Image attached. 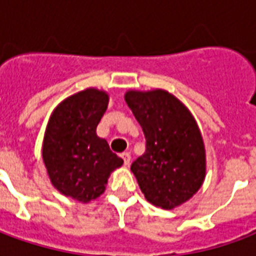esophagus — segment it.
Instances as JSON below:
<instances>
[{
	"mask_svg": "<svg viewBox=\"0 0 256 256\" xmlns=\"http://www.w3.org/2000/svg\"><path fill=\"white\" fill-rule=\"evenodd\" d=\"M120 156H122V159H123V162H124V164H126V166H128V164H130V160H132V155H130L128 152H123Z\"/></svg>",
	"mask_w": 256,
	"mask_h": 256,
	"instance_id": "1",
	"label": "esophagus"
}]
</instances>
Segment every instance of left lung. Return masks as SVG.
Instances as JSON below:
<instances>
[{"mask_svg":"<svg viewBox=\"0 0 256 256\" xmlns=\"http://www.w3.org/2000/svg\"><path fill=\"white\" fill-rule=\"evenodd\" d=\"M145 136L144 155L132 163L145 198L172 210L198 192L206 177V152L192 114L164 90L124 96Z\"/></svg>","mask_w":256,"mask_h":256,"instance_id":"obj_1","label":"left lung"}]
</instances>
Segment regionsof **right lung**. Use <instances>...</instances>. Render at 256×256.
Returning a JSON list of instances; mask_svg holds the SVG:
<instances>
[{"mask_svg": "<svg viewBox=\"0 0 256 256\" xmlns=\"http://www.w3.org/2000/svg\"><path fill=\"white\" fill-rule=\"evenodd\" d=\"M108 94L86 89L53 111L44 138L42 158L53 186L82 203L106 190L108 177L123 160L96 128L106 111Z\"/></svg>", "mask_w": 256, "mask_h": 256, "instance_id": "1", "label": "right lung"}]
</instances>
